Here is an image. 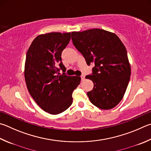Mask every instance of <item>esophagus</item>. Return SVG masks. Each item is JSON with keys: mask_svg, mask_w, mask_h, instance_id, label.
<instances>
[{"mask_svg": "<svg viewBox=\"0 0 151 151\" xmlns=\"http://www.w3.org/2000/svg\"><path fill=\"white\" fill-rule=\"evenodd\" d=\"M81 80L83 81V80H84V78H85V76L84 75H82L81 76Z\"/></svg>", "mask_w": 151, "mask_h": 151, "instance_id": "1", "label": "esophagus"}]
</instances>
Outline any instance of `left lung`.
<instances>
[{"label": "left lung", "mask_w": 151, "mask_h": 151, "mask_svg": "<svg viewBox=\"0 0 151 151\" xmlns=\"http://www.w3.org/2000/svg\"><path fill=\"white\" fill-rule=\"evenodd\" d=\"M71 39L86 64L94 65L92 73L86 76L94 83L87 92L90 101L102 109L114 108L124 96L131 75L123 43L114 33L98 28L73 32Z\"/></svg>", "instance_id": "1"}]
</instances>
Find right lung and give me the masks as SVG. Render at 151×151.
<instances>
[{"mask_svg": "<svg viewBox=\"0 0 151 151\" xmlns=\"http://www.w3.org/2000/svg\"><path fill=\"white\" fill-rule=\"evenodd\" d=\"M70 40V32L40 35L26 53L24 76L28 91L43 110L53 115L69 108L73 92L81 82L79 76L65 75L66 68L61 61L62 51Z\"/></svg>", "mask_w": 151, "mask_h": 151, "instance_id": "add662e5", "label": "right lung"}]
</instances>
